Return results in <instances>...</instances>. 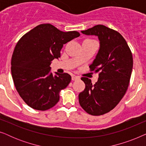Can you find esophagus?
Returning <instances> with one entry per match:
<instances>
[{
  "label": "esophagus",
  "mask_w": 146,
  "mask_h": 146,
  "mask_svg": "<svg viewBox=\"0 0 146 146\" xmlns=\"http://www.w3.org/2000/svg\"><path fill=\"white\" fill-rule=\"evenodd\" d=\"M80 79V77L79 76H72V80H79Z\"/></svg>",
  "instance_id": "1"
}]
</instances>
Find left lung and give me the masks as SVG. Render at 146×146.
Instances as JSON below:
<instances>
[{"instance_id":"obj_1","label":"left lung","mask_w":146,"mask_h":146,"mask_svg":"<svg viewBox=\"0 0 146 146\" xmlns=\"http://www.w3.org/2000/svg\"><path fill=\"white\" fill-rule=\"evenodd\" d=\"M81 33L98 38L99 50L90 68L100 73L94 85L90 79L82 78L86 88L79 94V103L89 114L103 115L114 108L126 92L132 72V54L122 36L106 26L96 25Z\"/></svg>"}]
</instances>
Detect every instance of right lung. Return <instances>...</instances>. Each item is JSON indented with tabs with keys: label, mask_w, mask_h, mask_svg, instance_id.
I'll list each match as a JSON object with an SVG mask.
<instances>
[{
	"label": "right lung",
	"mask_w": 146,
	"mask_h": 146,
	"mask_svg": "<svg viewBox=\"0 0 146 146\" xmlns=\"http://www.w3.org/2000/svg\"><path fill=\"white\" fill-rule=\"evenodd\" d=\"M80 33L62 32L50 24H42L25 34L16 45L11 73L16 89L25 103L37 110H47L59 101L71 76L51 72V62L60 57L64 44Z\"/></svg>",
	"instance_id": "add662e5"
}]
</instances>
